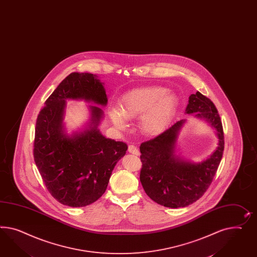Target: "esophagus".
<instances>
[{"mask_svg":"<svg viewBox=\"0 0 257 257\" xmlns=\"http://www.w3.org/2000/svg\"><path fill=\"white\" fill-rule=\"evenodd\" d=\"M128 152L132 153V154H135V155H139V150L135 145H129L128 146Z\"/></svg>","mask_w":257,"mask_h":257,"instance_id":"34e87169","label":"esophagus"}]
</instances>
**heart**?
<instances>
[{
  "label": "heart",
  "mask_w": 257,
  "mask_h": 257,
  "mask_svg": "<svg viewBox=\"0 0 257 257\" xmlns=\"http://www.w3.org/2000/svg\"><path fill=\"white\" fill-rule=\"evenodd\" d=\"M178 107V98L164 87H145L131 90L120 99L119 109L112 108L109 117L119 129L127 127V118H140V129L147 136L164 132Z\"/></svg>",
  "instance_id": "obj_1"
}]
</instances>
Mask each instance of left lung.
<instances>
[{
	"instance_id": "1",
	"label": "left lung",
	"mask_w": 257,
	"mask_h": 257,
	"mask_svg": "<svg viewBox=\"0 0 257 257\" xmlns=\"http://www.w3.org/2000/svg\"><path fill=\"white\" fill-rule=\"evenodd\" d=\"M187 114L203 118L215 129L219 139L212 155L194 164L175 154L176 141L185 119H181L158 137L140 145V181L151 199L167 208H183L206 193L222 160L224 138L222 121L214 104L199 91L191 94Z\"/></svg>"
}]
</instances>
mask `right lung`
I'll use <instances>...</instances> for the list:
<instances>
[{
  "label": "right lung",
  "instance_id": "obj_1",
  "mask_svg": "<svg viewBox=\"0 0 257 257\" xmlns=\"http://www.w3.org/2000/svg\"><path fill=\"white\" fill-rule=\"evenodd\" d=\"M103 84L90 73H71L51 93L36 119L34 158L50 194L61 204L85 207L104 194L112 170L127 151L121 141L105 139L98 129L103 110L90 105L89 129L68 136L63 119L65 101L105 105Z\"/></svg>",
  "mask_w": 257,
  "mask_h": 257
}]
</instances>
